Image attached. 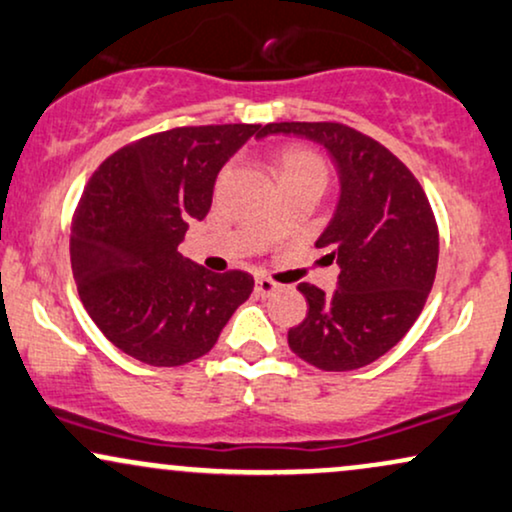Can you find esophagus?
Returning a JSON list of instances; mask_svg holds the SVG:
<instances>
[{
    "label": "esophagus",
    "instance_id": "esophagus-1",
    "mask_svg": "<svg viewBox=\"0 0 512 512\" xmlns=\"http://www.w3.org/2000/svg\"><path fill=\"white\" fill-rule=\"evenodd\" d=\"M255 291H257V295H262V298H269V295H274L276 291H281V283L267 279V276H257Z\"/></svg>",
    "mask_w": 512,
    "mask_h": 512
}]
</instances>
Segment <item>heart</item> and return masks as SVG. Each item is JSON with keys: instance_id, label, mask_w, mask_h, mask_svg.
Listing matches in <instances>:
<instances>
[{"instance_id": "heart-1", "label": "heart", "mask_w": 512, "mask_h": 512, "mask_svg": "<svg viewBox=\"0 0 512 512\" xmlns=\"http://www.w3.org/2000/svg\"><path fill=\"white\" fill-rule=\"evenodd\" d=\"M276 164H279L281 178L298 176H317L326 181V162L315 147L303 143H288L276 152Z\"/></svg>"}]
</instances>
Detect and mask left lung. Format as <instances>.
<instances>
[{
	"mask_svg": "<svg viewBox=\"0 0 512 512\" xmlns=\"http://www.w3.org/2000/svg\"><path fill=\"white\" fill-rule=\"evenodd\" d=\"M293 133L331 152L341 197L317 248L341 267L326 295L300 283L307 317L288 346L324 372H350L389 353L420 317L439 264V226L412 171L369 135L336 121L267 123L262 135Z\"/></svg>",
	"mask_w": 512,
	"mask_h": 512,
	"instance_id": "1",
	"label": "left lung"
}]
</instances>
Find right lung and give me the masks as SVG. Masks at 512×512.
<instances>
[{
    "label": "right lung",
    "instance_id": "add662e5",
    "mask_svg": "<svg viewBox=\"0 0 512 512\" xmlns=\"http://www.w3.org/2000/svg\"><path fill=\"white\" fill-rule=\"evenodd\" d=\"M260 123L181 126L123 145L97 166L71 224V269L92 322L152 367H178L214 348L250 274H212L178 243L212 207L221 166Z\"/></svg>",
    "mask_w": 512,
    "mask_h": 512
}]
</instances>
